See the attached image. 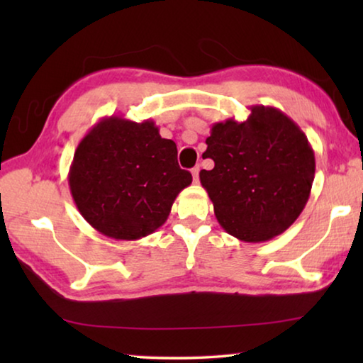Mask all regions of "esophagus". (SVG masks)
<instances>
[{
	"label": "esophagus",
	"instance_id": "obj_1",
	"mask_svg": "<svg viewBox=\"0 0 363 363\" xmlns=\"http://www.w3.org/2000/svg\"><path fill=\"white\" fill-rule=\"evenodd\" d=\"M190 173H192L194 182H195V184L199 182V173H200V168H199V167H195V168H192V171H190Z\"/></svg>",
	"mask_w": 363,
	"mask_h": 363
}]
</instances>
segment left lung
I'll return each instance as SVG.
<instances>
[{
    "instance_id": "8db88e82",
    "label": "left lung",
    "mask_w": 363,
    "mask_h": 363,
    "mask_svg": "<svg viewBox=\"0 0 363 363\" xmlns=\"http://www.w3.org/2000/svg\"><path fill=\"white\" fill-rule=\"evenodd\" d=\"M245 121L214 123L205 158L214 168L200 182L220 227L257 243L284 233L303 213L315 174L314 150L290 116L253 106Z\"/></svg>"
}]
</instances>
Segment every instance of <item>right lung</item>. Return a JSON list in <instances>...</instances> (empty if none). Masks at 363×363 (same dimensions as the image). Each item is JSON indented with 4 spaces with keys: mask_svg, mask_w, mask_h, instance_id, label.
Instances as JSON below:
<instances>
[{
    "mask_svg": "<svg viewBox=\"0 0 363 363\" xmlns=\"http://www.w3.org/2000/svg\"><path fill=\"white\" fill-rule=\"evenodd\" d=\"M192 174L177 164L174 140L152 120L108 116L78 144L69 171L73 201L97 232L115 240H139L168 219Z\"/></svg>",
    "mask_w": 363,
    "mask_h": 363,
    "instance_id": "add662e5",
    "label": "right lung"
}]
</instances>
